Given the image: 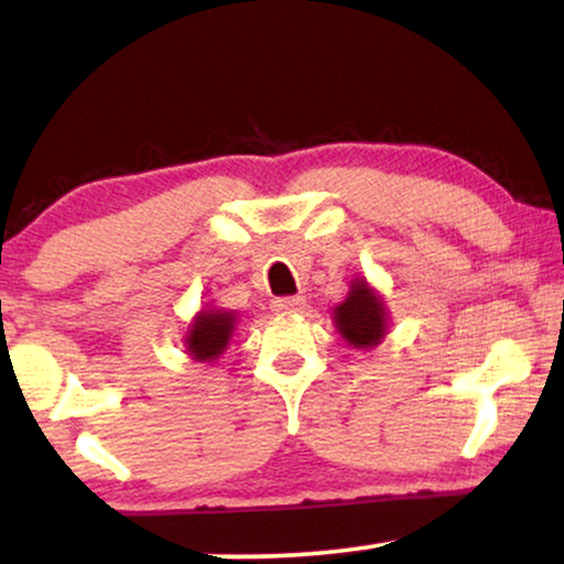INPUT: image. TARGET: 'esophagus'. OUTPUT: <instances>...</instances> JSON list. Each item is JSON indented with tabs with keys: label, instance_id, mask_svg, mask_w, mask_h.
Returning <instances> with one entry per match:
<instances>
[{
	"label": "esophagus",
	"instance_id": "obj_1",
	"mask_svg": "<svg viewBox=\"0 0 564 564\" xmlns=\"http://www.w3.org/2000/svg\"><path fill=\"white\" fill-rule=\"evenodd\" d=\"M303 305H305V297H300V295H288V297H274L272 300V311L274 313H297Z\"/></svg>",
	"mask_w": 564,
	"mask_h": 564
}]
</instances>
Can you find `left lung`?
<instances>
[{
	"label": "left lung",
	"mask_w": 564,
	"mask_h": 564,
	"mask_svg": "<svg viewBox=\"0 0 564 564\" xmlns=\"http://www.w3.org/2000/svg\"><path fill=\"white\" fill-rule=\"evenodd\" d=\"M336 328L357 349L375 346L384 336L382 300L367 288V282H354L349 297L336 307Z\"/></svg>",
	"instance_id": "left-lung-1"
}]
</instances>
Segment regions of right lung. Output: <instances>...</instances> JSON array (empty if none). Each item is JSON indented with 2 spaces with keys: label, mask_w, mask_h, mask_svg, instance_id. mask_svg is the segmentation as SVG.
<instances>
[{
  "label": "right lung",
  "mask_w": 564,
  "mask_h": 564,
  "mask_svg": "<svg viewBox=\"0 0 564 564\" xmlns=\"http://www.w3.org/2000/svg\"><path fill=\"white\" fill-rule=\"evenodd\" d=\"M230 334H234V313L205 311L192 323L187 349L195 359L210 361L226 349Z\"/></svg>",
  "instance_id": "1"
}]
</instances>
